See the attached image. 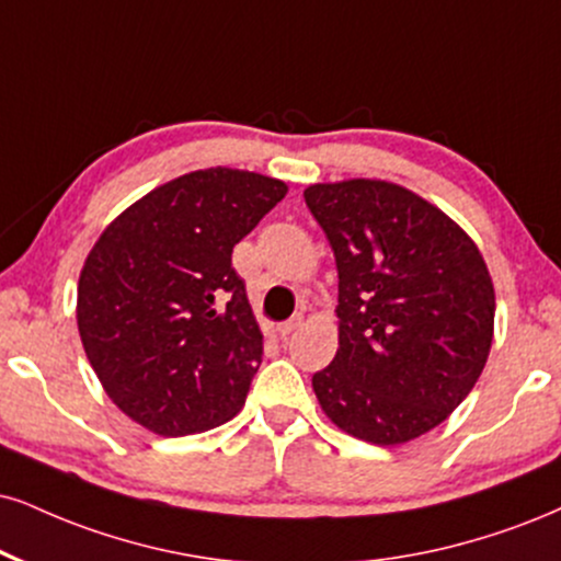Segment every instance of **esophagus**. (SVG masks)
Here are the masks:
<instances>
[{
    "label": "esophagus",
    "mask_w": 561,
    "mask_h": 561,
    "mask_svg": "<svg viewBox=\"0 0 561 561\" xmlns=\"http://www.w3.org/2000/svg\"><path fill=\"white\" fill-rule=\"evenodd\" d=\"M304 324V317L301 314H296V317H291V320L288 322H283V324H278V335L280 337H286V335H291L294 330H299Z\"/></svg>",
    "instance_id": "34e87169"
}]
</instances>
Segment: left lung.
Wrapping results in <instances>:
<instances>
[{"label": "left lung", "instance_id": "8db88e82", "mask_svg": "<svg viewBox=\"0 0 561 561\" xmlns=\"http://www.w3.org/2000/svg\"><path fill=\"white\" fill-rule=\"evenodd\" d=\"M304 199L337 267V354L312 377L324 416L382 447L432 432L492 351L483 254L437 205L382 179L312 184Z\"/></svg>", "mask_w": 561, "mask_h": 561}]
</instances>
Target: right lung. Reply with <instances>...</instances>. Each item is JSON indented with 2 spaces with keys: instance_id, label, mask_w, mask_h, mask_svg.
<instances>
[{
  "instance_id": "right-lung-1",
  "label": "right lung",
  "mask_w": 561,
  "mask_h": 561,
  "mask_svg": "<svg viewBox=\"0 0 561 561\" xmlns=\"http://www.w3.org/2000/svg\"><path fill=\"white\" fill-rule=\"evenodd\" d=\"M286 192L254 171H192L129 205L88 252L82 348L114 405L148 432H207L244 405L262 333L231 252Z\"/></svg>"
}]
</instances>
